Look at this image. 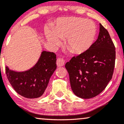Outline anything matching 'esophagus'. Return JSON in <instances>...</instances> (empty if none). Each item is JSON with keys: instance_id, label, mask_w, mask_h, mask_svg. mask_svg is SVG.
<instances>
[{"instance_id": "34e87169", "label": "esophagus", "mask_w": 124, "mask_h": 124, "mask_svg": "<svg viewBox=\"0 0 124 124\" xmlns=\"http://www.w3.org/2000/svg\"><path fill=\"white\" fill-rule=\"evenodd\" d=\"M64 63H65V61L62 57H59L57 58V61H56V64L57 67H62L64 65Z\"/></svg>"}]
</instances>
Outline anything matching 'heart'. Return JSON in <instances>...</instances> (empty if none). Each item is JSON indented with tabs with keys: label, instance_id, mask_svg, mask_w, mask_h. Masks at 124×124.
I'll return each instance as SVG.
<instances>
[{
	"label": "heart",
	"instance_id": "obj_1",
	"mask_svg": "<svg viewBox=\"0 0 124 124\" xmlns=\"http://www.w3.org/2000/svg\"><path fill=\"white\" fill-rule=\"evenodd\" d=\"M97 28L92 20L71 17L59 18L52 30L47 29L45 35L52 47L65 39V44L76 54H81L91 48L95 40Z\"/></svg>",
	"mask_w": 124,
	"mask_h": 124
}]
</instances>
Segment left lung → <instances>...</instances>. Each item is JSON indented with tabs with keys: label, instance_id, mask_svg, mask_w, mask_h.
<instances>
[{
	"label": "left lung",
	"instance_id": "1",
	"mask_svg": "<svg viewBox=\"0 0 124 124\" xmlns=\"http://www.w3.org/2000/svg\"><path fill=\"white\" fill-rule=\"evenodd\" d=\"M98 39L86 52L73 56L65 67L76 96L90 99L105 89L112 79L116 51L108 31L100 23Z\"/></svg>",
	"mask_w": 124,
	"mask_h": 124
}]
</instances>
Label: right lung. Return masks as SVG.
<instances>
[{
    "mask_svg": "<svg viewBox=\"0 0 124 124\" xmlns=\"http://www.w3.org/2000/svg\"><path fill=\"white\" fill-rule=\"evenodd\" d=\"M56 62L55 53L43 51L37 64L29 70L17 72L6 67L7 77L20 95L29 99L39 98L43 94L50 77L56 69Z\"/></svg>",
    "mask_w": 124,
    "mask_h": 124,
    "instance_id": "1",
    "label": "right lung"
}]
</instances>
